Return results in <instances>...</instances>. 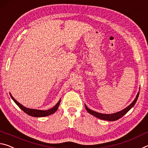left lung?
<instances>
[{"label":"left lung","mask_w":148,"mask_h":148,"mask_svg":"<svg viewBox=\"0 0 148 148\" xmlns=\"http://www.w3.org/2000/svg\"><path fill=\"white\" fill-rule=\"evenodd\" d=\"M139 93H140V92H138L137 95H136V96L134 100H133L132 102L130 103V105L128 106V107L125 108L124 110H123L121 111H118V112L115 113H111V114H104V113L96 112V111H94L93 110H90V109L87 108L86 104H84V106H85V108H86V111H88V112L90 113V114L95 116L96 117L98 118V119H102V120L110 121H114L118 120L119 119L121 118L123 115H125L126 113H127L128 111H129L130 110V109L133 108V106L135 105L136 102V101L138 100V98Z\"/></svg>","instance_id":"8db88e82"}]
</instances>
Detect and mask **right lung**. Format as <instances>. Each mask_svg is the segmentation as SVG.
<instances>
[{"label":"right lung","instance_id":"right-lung-1","mask_svg":"<svg viewBox=\"0 0 148 148\" xmlns=\"http://www.w3.org/2000/svg\"><path fill=\"white\" fill-rule=\"evenodd\" d=\"M10 94V96H11L12 99L14 102H15L17 104V106H18L21 110H23L24 112L27 113V115H30V116H32V117H46V116H48V115L52 114V113H55L56 111H57L58 108L60 106V101H61V99H60V100L58 101V102L56 104L54 107H53L51 109H50V110H35V109H30V108H27L26 107H24L23 106L21 105V103H19L18 101H17L15 100V99L14 98V97L12 96L11 94Z\"/></svg>","mask_w":148,"mask_h":148}]
</instances>
